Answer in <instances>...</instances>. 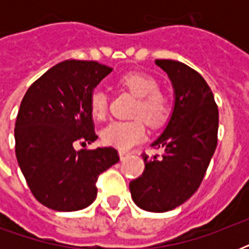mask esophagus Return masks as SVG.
<instances>
[{
	"mask_svg": "<svg viewBox=\"0 0 249 249\" xmlns=\"http://www.w3.org/2000/svg\"><path fill=\"white\" fill-rule=\"evenodd\" d=\"M119 156H120V160L123 161V160H125L126 158H128V152H124V151H120L119 152Z\"/></svg>",
	"mask_w": 249,
	"mask_h": 249,
	"instance_id": "esophagus-1",
	"label": "esophagus"
}]
</instances>
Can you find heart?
Listing matches in <instances>:
<instances>
[{"label": "heart", "mask_w": 249, "mask_h": 249, "mask_svg": "<svg viewBox=\"0 0 249 249\" xmlns=\"http://www.w3.org/2000/svg\"><path fill=\"white\" fill-rule=\"evenodd\" d=\"M120 84L138 97L134 107V116H142L151 126H159L168 119L170 112L169 102L159 91V83L152 76L141 72H130L121 76ZM89 108L93 117L102 120L107 115L108 97L101 88L94 89L89 98ZM146 126L142 117L133 120H116L109 123L102 130V140L106 144L128 151L144 140Z\"/></svg>", "instance_id": "obj_1"}]
</instances>
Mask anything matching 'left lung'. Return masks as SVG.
Here are the masks:
<instances>
[{"label":"left lung","mask_w":249,"mask_h":249,"mask_svg":"<svg viewBox=\"0 0 249 249\" xmlns=\"http://www.w3.org/2000/svg\"><path fill=\"white\" fill-rule=\"evenodd\" d=\"M166 72L174 106L164 132L151 143L163 154H143L142 176L129 183L133 201L148 212H168L199 189L217 146L218 108L208 84L189 66L155 60Z\"/></svg>","instance_id":"obj_1"}]
</instances>
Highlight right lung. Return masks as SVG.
<instances>
[{
  "instance_id": "right-lung-1",
  "label": "right lung",
  "mask_w": 249,
  "mask_h": 249,
  "mask_svg": "<svg viewBox=\"0 0 249 249\" xmlns=\"http://www.w3.org/2000/svg\"><path fill=\"white\" fill-rule=\"evenodd\" d=\"M111 71L93 60H64L29 86L21 101L17 160L33 196L48 208L73 212L89 207L99 174L120 160L113 147H73L98 138L89 98Z\"/></svg>"
}]
</instances>
